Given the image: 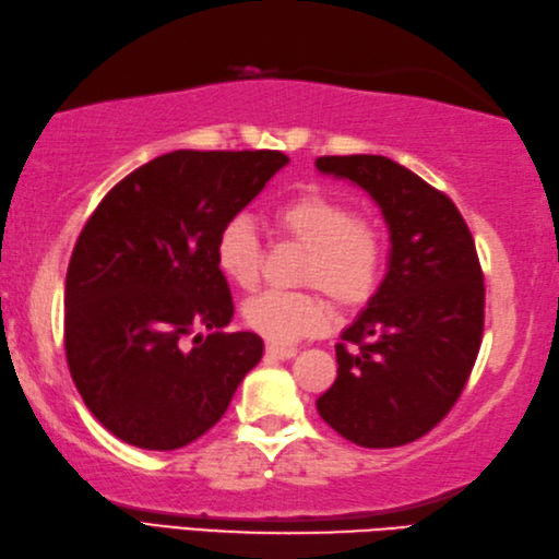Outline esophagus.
Here are the masks:
<instances>
[{
	"label": "esophagus",
	"mask_w": 559,
	"mask_h": 559,
	"mask_svg": "<svg viewBox=\"0 0 559 559\" xmlns=\"http://www.w3.org/2000/svg\"><path fill=\"white\" fill-rule=\"evenodd\" d=\"M265 352H267V356H275V358H294V356H296V349H294V346L272 344V342L265 346Z\"/></svg>",
	"instance_id": "esophagus-1"
}]
</instances>
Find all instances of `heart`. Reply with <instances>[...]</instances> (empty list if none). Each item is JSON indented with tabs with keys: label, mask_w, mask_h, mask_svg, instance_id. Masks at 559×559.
<instances>
[{
	"label": "heart",
	"mask_w": 559,
	"mask_h": 559,
	"mask_svg": "<svg viewBox=\"0 0 559 559\" xmlns=\"http://www.w3.org/2000/svg\"><path fill=\"white\" fill-rule=\"evenodd\" d=\"M270 225L306 248L299 284L325 292L340 308H361L378 294L384 275V237L376 222L322 191H304L270 210ZM215 263L222 275L251 289L263 265V243L251 219L237 215L219 227ZM243 325L272 342H296L328 328L330 308L311 289L260 292L241 306Z\"/></svg>",
	"instance_id": "obj_1"
}]
</instances>
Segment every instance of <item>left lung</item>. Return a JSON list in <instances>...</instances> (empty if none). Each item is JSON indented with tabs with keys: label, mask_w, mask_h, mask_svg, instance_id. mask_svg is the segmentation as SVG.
Masks as SVG:
<instances>
[{
	"label": "left lung",
	"mask_w": 559,
	"mask_h": 559,
	"mask_svg": "<svg viewBox=\"0 0 559 559\" xmlns=\"http://www.w3.org/2000/svg\"><path fill=\"white\" fill-rule=\"evenodd\" d=\"M320 171L361 186L390 225V267L337 344V380L318 414L361 448H400L452 412L483 340L486 284L450 195L382 155H322Z\"/></svg>",
	"instance_id": "1"
}]
</instances>
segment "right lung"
I'll return each mask as SVG.
<instances>
[{
    "label": "right lung",
    "mask_w": 559,
    "mask_h": 559,
    "mask_svg": "<svg viewBox=\"0 0 559 559\" xmlns=\"http://www.w3.org/2000/svg\"><path fill=\"white\" fill-rule=\"evenodd\" d=\"M280 151H175L111 186L67 270L64 349L93 416L143 450H179L225 416L263 356L215 263L219 227L263 191ZM198 326L215 329L189 343Z\"/></svg>",
    "instance_id": "obj_1"
}]
</instances>
